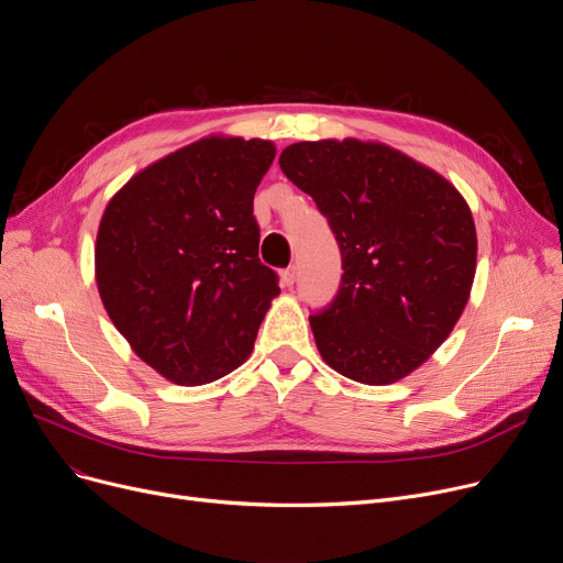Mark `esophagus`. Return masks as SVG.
<instances>
[{"label": "esophagus", "mask_w": 563, "mask_h": 563, "mask_svg": "<svg viewBox=\"0 0 563 563\" xmlns=\"http://www.w3.org/2000/svg\"><path fill=\"white\" fill-rule=\"evenodd\" d=\"M294 280H297V266H289V269L283 272V285L291 287Z\"/></svg>", "instance_id": "1"}]
</instances>
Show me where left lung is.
Returning <instances> with one entry per match:
<instances>
[{"instance_id": "left-lung-1", "label": "left lung", "mask_w": 563, "mask_h": 563, "mask_svg": "<svg viewBox=\"0 0 563 563\" xmlns=\"http://www.w3.org/2000/svg\"><path fill=\"white\" fill-rule=\"evenodd\" d=\"M278 162L329 219L342 253L338 297L310 314L321 358L365 386L408 376L448 340L470 299L477 230L465 198L378 141H301Z\"/></svg>"}]
</instances>
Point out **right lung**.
<instances>
[{"mask_svg":"<svg viewBox=\"0 0 563 563\" xmlns=\"http://www.w3.org/2000/svg\"><path fill=\"white\" fill-rule=\"evenodd\" d=\"M276 157L264 139L212 134L139 170L96 240L102 306L136 356L177 386L240 367L280 294L257 257L253 196Z\"/></svg>","mask_w":563,"mask_h":563,"instance_id":"1","label":"right lung"}]
</instances>
